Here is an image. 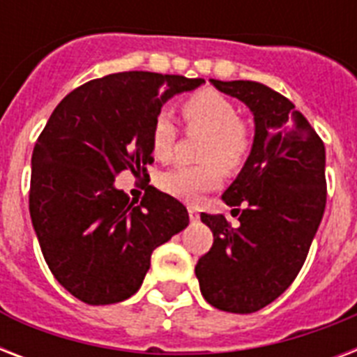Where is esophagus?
<instances>
[{"instance_id": "obj_1", "label": "esophagus", "mask_w": 357, "mask_h": 357, "mask_svg": "<svg viewBox=\"0 0 357 357\" xmlns=\"http://www.w3.org/2000/svg\"><path fill=\"white\" fill-rule=\"evenodd\" d=\"M189 218L192 220V222H196V220L200 218V215H198V211H196L195 207H189Z\"/></svg>"}]
</instances>
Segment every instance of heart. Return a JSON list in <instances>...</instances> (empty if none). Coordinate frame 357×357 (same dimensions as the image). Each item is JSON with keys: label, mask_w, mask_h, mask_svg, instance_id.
<instances>
[{"label": "heart", "mask_w": 357, "mask_h": 357, "mask_svg": "<svg viewBox=\"0 0 357 357\" xmlns=\"http://www.w3.org/2000/svg\"><path fill=\"white\" fill-rule=\"evenodd\" d=\"M181 114L189 129L207 131L200 150L202 165H178L162 174L159 185L165 192L179 200L196 202L204 192L215 189L222 179L220 167L235 170L248 157L252 137L238 109L229 98L213 89L190 94L181 102ZM178 128L168 111H159L150 128V146L153 155L168 161L174 155Z\"/></svg>", "instance_id": "obj_1"}]
</instances>
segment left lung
<instances>
[{"mask_svg": "<svg viewBox=\"0 0 357 357\" xmlns=\"http://www.w3.org/2000/svg\"><path fill=\"white\" fill-rule=\"evenodd\" d=\"M246 103L255 135L243 170L222 195L241 226L202 213L213 246L195 266L204 298L217 310L254 313L298 276L326 207L324 142L293 102L255 81L211 79Z\"/></svg>", "mask_w": 357, "mask_h": 357, "instance_id": "left-lung-1", "label": "left lung"}]
</instances>
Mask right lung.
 <instances>
[{"label": "right lung", "instance_id": "add662e5", "mask_svg": "<svg viewBox=\"0 0 357 357\" xmlns=\"http://www.w3.org/2000/svg\"><path fill=\"white\" fill-rule=\"evenodd\" d=\"M204 79L120 72L63 98L31 159L29 213L50 271L91 305L116 304L139 291L151 252L189 226L187 207L155 187L142 200L114 187L123 170L153 162L150 128L162 103Z\"/></svg>", "mask_w": 357, "mask_h": 357}]
</instances>
